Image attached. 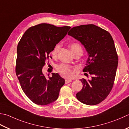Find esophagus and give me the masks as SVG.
<instances>
[{"mask_svg":"<svg viewBox=\"0 0 129 129\" xmlns=\"http://www.w3.org/2000/svg\"><path fill=\"white\" fill-rule=\"evenodd\" d=\"M71 82H72V80L71 79H65V84H68V83H69Z\"/></svg>","mask_w":129,"mask_h":129,"instance_id":"obj_1","label":"esophagus"}]
</instances>
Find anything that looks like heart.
I'll use <instances>...</instances> for the list:
<instances>
[{
    "mask_svg": "<svg viewBox=\"0 0 129 129\" xmlns=\"http://www.w3.org/2000/svg\"><path fill=\"white\" fill-rule=\"evenodd\" d=\"M60 47V45L59 44H56L51 51V55L53 56H56ZM70 49L73 53V54L78 51H82V49L80 45L77 43H73L70 45ZM57 71L61 74L62 77L66 78H71L73 75V68L69 65L61 64L58 65L56 68Z\"/></svg>",
    "mask_w": 129,
    "mask_h": 129,
    "instance_id": "obj_1",
    "label": "heart"
}]
</instances>
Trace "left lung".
<instances>
[{
    "instance_id": "1",
    "label": "left lung",
    "mask_w": 129,
    "mask_h": 129,
    "mask_svg": "<svg viewBox=\"0 0 129 129\" xmlns=\"http://www.w3.org/2000/svg\"><path fill=\"white\" fill-rule=\"evenodd\" d=\"M68 35L81 42L89 55L83 72L89 73L92 79L80 80L83 88L77 93V99L87 105H97L108 96L114 84L118 56L112 37L92 24L73 27Z\"/></svg>"
}]
</instances>
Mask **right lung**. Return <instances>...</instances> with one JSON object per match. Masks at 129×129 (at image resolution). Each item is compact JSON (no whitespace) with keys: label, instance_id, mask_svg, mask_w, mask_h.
I'll use <instances>...</instances> for the list:
<instances>
[{"label":"right lung","instance_id":"right-lung-1","mask_svg":"<svg viewBox=\"0 0 129 129\" xmlns=\"http://www.w3.org/2000/svg\"><path fill=\"white\" fill-rule=\"evenodd\" d=\"M69 26L41 23L29 28L17 46L16 75L23 91L38 105H49L59 97L65 80L57 73L47 78L42 68L53 48L67 34Z\"/></svg>","mask_w":129,"mask_h":129}]
</instances>
